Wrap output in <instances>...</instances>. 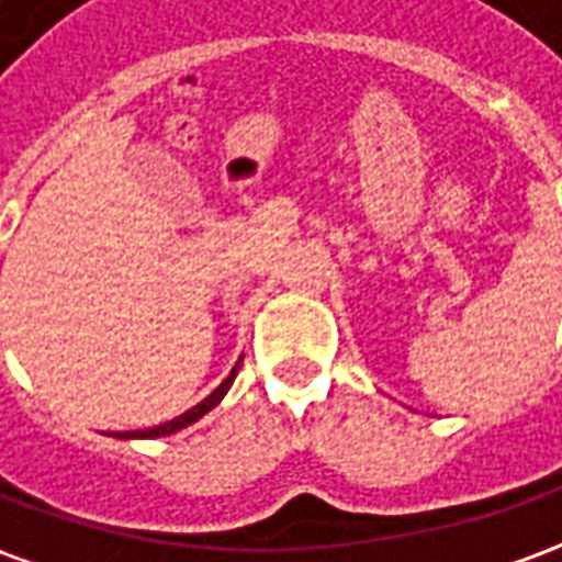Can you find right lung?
Here are the masks:
<instances>
[{"label": "right lung", "mask_w": 562, "mask_h": 562, "mask_svg": "<svg viewBox=\"0 0 562 562\" xmlns=\"http://www.w3.org/2000/svg\"><path fill=\"white\" fill-rule=\"evenodd\" d=\"M234 376H237V367H234L228 376L222 379L220 389H213L204 397V401L198 403V406H192V409H186L183 415H177V418H171V422L165 424H156V427H144V430H126V434H111L114 439H159V436H171L177 434V430H183V427H189V424H195L198 418H204V415L213 409V406H220L222 397L228 394V389H232Z\"/></svg>", "instance_id": "right-lung-1"}]
</instances>
